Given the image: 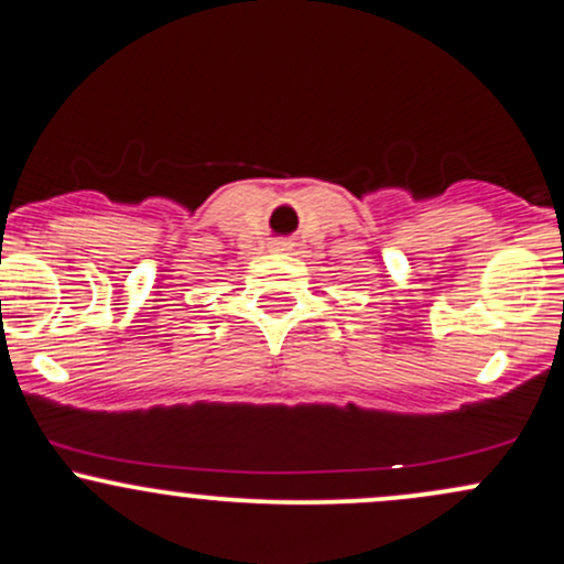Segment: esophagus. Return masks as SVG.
<instances>
[{"instance_id":"obj_1","label":"esophagus","mask_w":564,"mask_h":564,"mask_svg":"<svg viewBox=\"0 0 564 564\" xmlns=\"http://www.w3.org/2000/svg\"><path fill=\"white\" fill-rule=\"evenodd\" d=\"M270 251H278V253L292 251V240H286V237H275V240L270 242Z\"/></svg>"}]
</instances>
